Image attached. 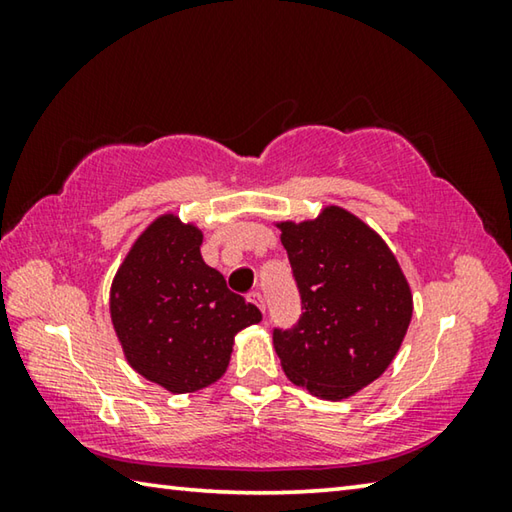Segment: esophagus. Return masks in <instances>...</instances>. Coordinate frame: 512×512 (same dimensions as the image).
Wrapping results in <instances>:
<instances>
[{
	"label": "esophagus",
	"instance_id": "obj_1",
	"mask_svg": "<svg viewBox=\"0 0 512 512\" xmlns=\"http://www.w3.org/2000/svg\"><path fill=\"white\" fill-rule=\"evenodd\" d=\"M250 302H255V305L259 307V311H264L266 309V302H264V296H262V293H259V291H253V293H250Z\"/></svg>",
	"mask_w": 512,
	"mask_h": 512
}]
</instances>
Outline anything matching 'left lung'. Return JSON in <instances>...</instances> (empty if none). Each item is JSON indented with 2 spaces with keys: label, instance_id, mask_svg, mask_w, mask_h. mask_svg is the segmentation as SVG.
<instances>
[{
  "label": "left lung",
  "instance_id": "obj_1",
  "mask_svg": "<svg viewBox=\"0 0 512 512\" xmlns=\"http://www.w3.org/2000/svg\"><path fill=\"white\" fill-rule=\"evenodd\" d=\"M275 225L305 309L296 327L273 332L284 375L320 400H348L400 350L413 316L409 282L386 241L339 205Z\"/></svg>",
  "mask_w": 512,
  "mask_h": 512
}]
</instances>
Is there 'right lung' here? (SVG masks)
<instances>
[{
    "instance_id": "obj_1",
    "label": "right lung",
    "mask_w": 512,
    "mask_h": 512,
    "mask_svg": "<svg viewBox=\"0 0 512 512\" xmlns=\"http://www.w3.org/2000/svg\"><path fill=\"white\" fill-rule=\"evenodd\" d=\"M203 230L164 212L140 232L110 287V320L137 375L183 395L228 370L235 336L262 320L201 257Z\"/></svg>"
}]
</instances>
